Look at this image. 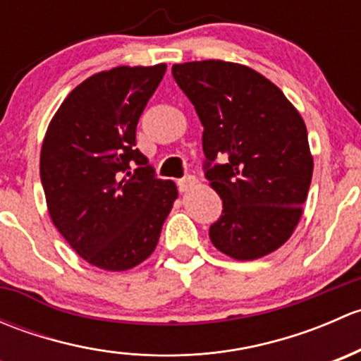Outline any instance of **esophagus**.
<instances>
[{
	"label": "esophagus",
	"instance_id": "34e87169",
	"mask_svg": "<svg viewBox=\"0 0 361 361\" xmlns=\"http://www.w3.org/2000/svg\"><path fill=\"white\" fill-rule=\"evenodd\" d=\"M195 183H197L195 176H192V174H187L185 178L178 180V188H180V192H187V190H190V188H194Z\"/></svg>",
	"mask_w": 361,
	"mask_h": 361
}]
</instances>
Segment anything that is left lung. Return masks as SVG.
I'll return each mask as SVG.
<instances>
[{
	"label": "left lung",
	"mask_w": 361,
	"mask_h": 361,
	"mask_svg": "<svg viewBox=\"0 0 361 361\" xmlns=\"http://www.w3.org/2000/svg\"><path fill=\"white\" fill-rule=\"evenodd\" d=\"M173 76L201 120L204 174L224 201L211 243L235 260L272 253L297 227L311 185L300 113L271 80L243 64L194 61L174 64Z\"/></svg>",
	"instance_id": "obj_1"
}]
</instances>
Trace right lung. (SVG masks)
Wrapping results in <instances>:
<instances>
[{
	"mask_svg": "<svg viewBox=\"0 0 361 361\" xmlns=\"http://www.w3.org/2000/svg\"><path fill=\"white\" fill-rule=\"evenodd\" d=\"M164 73L166 64L92 75L69 92L43 140L50 218L83 260L104 271L147 260L178 197L176 185L155 178L136 148L137 120Z\"/></svg>",
	"mask_w": 361,
	"mask_h": 361,
	"instance_id": "obj_1",
	"label": "right lung"
}]
</instances>
